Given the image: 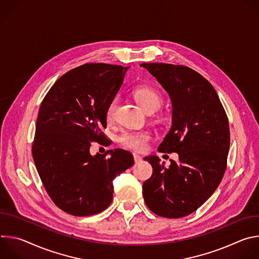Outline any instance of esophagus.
Returning a JSON list of instances; mask_svg holds the SVG:
<instances>
[{
	"label": "esophagus",
	"instance_id": "1",
	"mask_svg": "<svg viewBox=\"0 0 259 259\" xmlns=\"http://www.w3.org/2000/svg\"><path fill=\"white\" fill-rule=\"evenodd\" d=\"M133 159H134V162H135V163H140V162H141V160H142V158H141L140 156L136 155V154H134V155H133Z\"/></svg>",
	"mask_w": 259,
	"mask_h": 259
}]
</instances>
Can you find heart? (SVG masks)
Listing matches in <instances>:
<instances>
[{
    "instance_id": "b5f03b06",
    "label": "heart",
    "mask_w": 259,
    "mask_h": 259,
    "mask_svg": "<svg viewBox=\"0 0 259 259\" xmlns=\"http://www.w3.org/2000/svg\"><path fill=\"white\" fill-rule=\"evenodd\" d=\"M133 94L137 102L141 105L145 112H155L163 102L161 94L157 90L150 87H138L134 90ZM118 102V97H115L108 103L105 109V120L108 124H112L115 121ZM151 139L152 134L146 130L125 131L118 137V141L123 147L135 152L144 151Z\"/></svg>"
}]
</instances>
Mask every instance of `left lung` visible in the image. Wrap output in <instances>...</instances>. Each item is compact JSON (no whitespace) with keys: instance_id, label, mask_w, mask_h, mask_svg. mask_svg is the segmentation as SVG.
Instances as JSON below:
<instances>
[{"instance_id":"1","label":"left lung","mask_w":259,"mask_h":259,"mask_svg":"<svg viewBox=\"0 0 259 259\" xmlns=\"http://www.w3.org/2000/svg\"><path fill=\"white\" fill-rule=\"evenodd\" d=\"M169 93L172 126L158 151L177 153L168 168L146 157L152 177L142 186L146 206L155 214L180 218L195 212L215 192L227 170L230 125L213 86L199 72L168 63H142Z\"/></svg>"}]
</instances>
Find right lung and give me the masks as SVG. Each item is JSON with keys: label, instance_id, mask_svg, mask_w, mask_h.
<instances>
[{"label": "right lung", "instance_id": "add662e5", "mask_svg": "<svg viewBox=\"0 0 259 259\" xmlns=\"http://www.w3.org/2000/svg\"><path fill=\"white\" fill-rule=\"evenodd\" d=\"M130 66L86 63L61 76L44 97L31 146L43 186L62 211L89 216L113 201V180L134 164L124 150L90 155L105 138V109ZM107 154L109 157H106Z\"/></svg>", "mask_w": 259, "mask_h": 259}]
</instances>
